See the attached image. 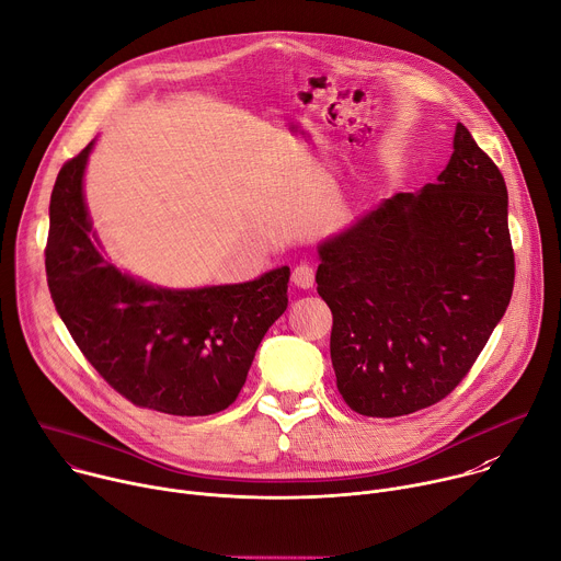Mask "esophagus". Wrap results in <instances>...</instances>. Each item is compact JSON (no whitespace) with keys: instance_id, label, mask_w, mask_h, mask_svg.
<instances>
[{"instance_id":"esophagus-1","label":"esophagus","mask_w":561,"mask_h":561,"mask_svg":"<svg viewBox=\"0 0 561 561\" xmlns=\"http://www.w3.org/2000/svg\"><path fill=\"white\" fill-rule=\"evenodd\" d=\"M290 279H293V284H295L297 288H312V284H314V271H312V266H308V264H297V266L293 268Z\"/></svg>"}]
</instances>
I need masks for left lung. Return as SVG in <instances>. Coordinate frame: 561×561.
<instances>
[{
  "mask_svg": "<svg viewBox=\"0 0 561 561\" xmlns=\"http://www.w3.org/2000/svg\"><path fill=\"white\" fill-rule=\"evenodd\" d=\"M317 253L344 402L366 417L428 409L468 375L508 308L506 182L457 124L437 184L383 199Z\"/></svg>",
  "mask_w": 561,
  "mask_h": 561,
  "instance_id": "8db88e82",
  "label": "left lung"
}]
</instances>
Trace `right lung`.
I'll list each match as a JSON object with an SVG mask.
<instances>
[{"mask_svg": "<svg viewBox=\"0 0 561 561\" xmlns=\"http://www.w3.org/2000/svg\"><path fill=\"white\" fill-rule=\"evenodd\" d=\"M93 141L50 195L46 277L79 351L128 402L199 417L228 409L255 351L288 306L290 268L244 284L171 290L122 273L100 251L84 202Z\"/></svg>", "mask_w": 561, "mask_h": 561, "instance_id": "add662e5", "label": "right lung"}]
</instances>
